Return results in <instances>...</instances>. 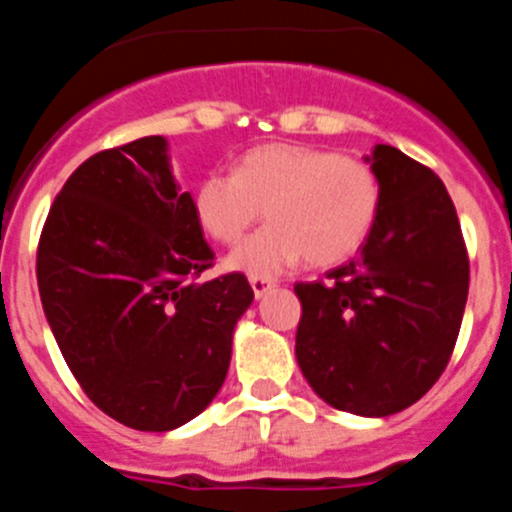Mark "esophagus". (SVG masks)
Returning <instances> with one entry per match:
<instances>
[{"mask_svg": "<svg viewBox=\"0 0 512 512\" xmlns=\"http://www.w3.org/2000/svg\"><path fill=\"white\" fill-rule=\"evenodd\" d=\"M271 287H274V279L251 277V289H253V295H256V297H264Z\"/></svg>", "mask_w": 512, "mask_h": 512, "instance_id": "34e87169", "label": "esophagus"}]
</instances>
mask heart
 Instances as JSON below:
<instances>
[{"label":"heart","mask_w":512,"mask_h":512,"mask_svg":"<svg viewBox=\"0 0 512 512\" xmlns=\"http://www.w3.org/2000/svg\"><path fill=\"white\" fill-rule=\"evenodd\" d=\"M192 205L200 228L220 243L238 241L264 210L269 225L235 246L228 266L274 277L302 256L310 266L351 259L377 223L382 184L361 158L307 143H266L248 151L235 174H207Z\"/></svg>","instance_id":"1"}]
</instances>
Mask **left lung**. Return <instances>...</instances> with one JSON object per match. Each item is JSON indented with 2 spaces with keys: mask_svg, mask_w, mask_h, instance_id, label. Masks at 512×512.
<instances>
[{
  "mask_svg": "<svg viewBox=\"0 0 512 512\" xmlns=\"http://www.w3.org/2000/svg\"><path fill=\"white\" fill-rule=\"evenodd\" d=\"M382 207L364 248L325 282H297V364L328 405L384 418L418 402L454 354L469 295L456 207L428 166L392 146L366 158Z\"/></svg>",
  "mask_w": 512,
  "mask_h": 512,
  "instance_id": "8db88e82",
  "label": "left lung"
}]
</instances>
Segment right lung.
<instances>
[{
    "mask_svg": "<svg viewBox=\"0 0 512 512\" xmlns=\"http://www.w3.org/2000/svg\"><path fill=\"white\" fill-rule=\"evenodd\" d=\"M212 261L161 135L94 153L58 192L40 300L81 390L117 423L171 431L223 387L253 289L241 271L197 282Z\"/></svg>",
    "mask_w": 512,
    "mask_h": 512,
    "instance_id": "obj_1",
    "label": "right lung"
}]
</instances>
